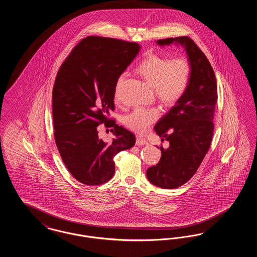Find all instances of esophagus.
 <instances>
[{
  "instance_id": "34e87169",
  "label": "esophagus",
  "mask_w": 257,
  "mask_h": 257,
  "mask_svg": "<svg viewBox=\"0 0 257 257\" xmlns=\"http://www.w3.org/2000/svg\"><path fill=\"white\" fill-rule=\"evenodd\" d=\"M136 145L137 146H146V145H148V142H147L144 139H142V138H140V137H138L137 140H136Z\"/></svg>"
}]
</instances>
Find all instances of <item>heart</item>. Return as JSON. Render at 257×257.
<instances>
[{"instance_id":"obj_1","label":"heart","mask_w":257,"mask_h":257,"mask_svg":"<svg viewBox=\"0 0 257 257\" xmlns=\"http://www.w3.org/2000/svg\"><path fill=\"white\" fill-rule=\"evenodd\" d=\"M138 72L154 89L156 97L166 105H172L183 96L191 78V64L184 56L170 59L152 55L143 61ZM125 74H121L115 84L114 99L118 100V89ZM160 116L157 108H137L123 116L122 122L128 129L138 134H145L151 124Z\"/></svg>"}]
</instances>
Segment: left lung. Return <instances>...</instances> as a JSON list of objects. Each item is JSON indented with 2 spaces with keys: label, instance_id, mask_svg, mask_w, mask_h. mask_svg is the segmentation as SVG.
<instances>
[{
  "label": "left lung",
  "instance_id": "obj_1",
  "mask_svg": "<svg viewBox=\"0 0 257 257\" xmlns=\"http://www.w3.org/2000/svg\"><path fill=\"white\" fill-rule=\"evenodd\" d=\"M161 47L182 46L192 72L183 96L159 121L154 130L170 146L160 147L162 156L148 168L147 179L162 189H175L189 181L204 159L214 132V112L218 99L217 83L210 62L188 37L157 40Z\"/></svg>",
  "mask_w": 257,
  "mask_h": 257
}]
</instances>
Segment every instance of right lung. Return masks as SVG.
<instances>
[{
  "instance_id": "right-lung-1",
  "label": "right lung",
  "mask_w": 257,
  "mask_h": 257,
  "mask_svg": "<svg viewBox=\"0 0 257 257\" xmlns=\"http://www.w3.org/2000/svg\"><path fill=\"white\" fill-rule=\"evenodd\" d=\"M140 50L135 42L88 37L61 64L53 88L54 135L64 165L81 183L109 181L113 157L134 147V134L107 116L114 109L116 81ZM103 122L113 127L110 143L97 137V125Z\"/></svg>"
}]
</instances>
